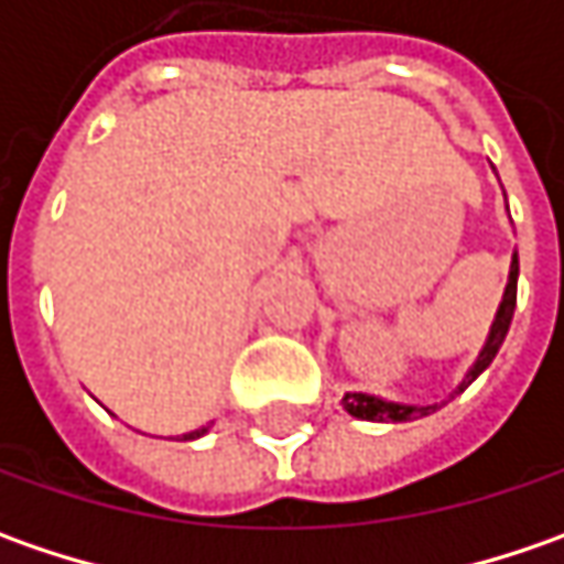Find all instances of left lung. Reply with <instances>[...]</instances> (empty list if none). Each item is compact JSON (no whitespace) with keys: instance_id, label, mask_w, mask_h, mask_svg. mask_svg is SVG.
<instances>
[{"instance_id":"8db88e82","label":"left lung","mask_w":564,"mask_h":564,"mask_svg":"<svg viewBox=\"0 0 564 564\" xmlns=\"http://www.w3.org/2000/svg\"><path fill=\"white\" fill-rule=\"evenodd\" d=\"M514 301H518V250L511 253V267H509V285H506V292H502V301H499V311H496V319H492V326H489V336L484 341V348H480V355L477 360L470 364V370L465 373V379L458 382V389L448 395V399H455L458 392H465L467 386L474 382V379L480 377L484 370H487L492 358L499 355V348H502V341L509 336V326H511V316H514ZM345 411L351 414V417H358V421H377V423H404V421H417V417H426V414H433L440 404H404V401H389V399H379V395H367V392H345ZM445 404V401H443Z\"/></svg>"}]
</instances>
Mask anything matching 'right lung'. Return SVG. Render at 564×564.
<instances>
[{
	"label": "right lung",
	"mask_w": 564,
	"mask_h": 564,
	"mask_svg": "<svg viewBox=\"0 0 564 564\" xmlns=\"http://www.w3.org/2000/svg\"><path fill=\"white\" fill-rule=\"evenodd\" d=\"M206 430H209V426H200V430H191V433H185L182 440H185V443H187V440H200V436H204Z\"/></svg>",
	"instance_id": "right-lung-1"
}]
</instances>
